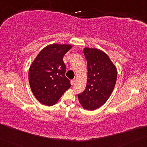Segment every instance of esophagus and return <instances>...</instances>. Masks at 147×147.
<instances>
[{"label": "esophagus", "instance_id": "34e87169", "mask_svg": "<svg viewBox=\"0 0 147 147\" xmlns=\"http://www.w3.org/2000/svg\"><path fill=\"white\" fill-rule=\"evenodd\" d=\"M70 83H71V85H74V84H75V80H71Z\"/></svg>", "mask_w": 147, "mask_h": 147}]
</instances>
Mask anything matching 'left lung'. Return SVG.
I'll list each match as a JSON object with an SVG mask.
<instances>
[{
	"instance_id": "obj_1",
	"label": "left lung",
	"mask_w": 147,
	"mask_h": 147,
	"mask_svg": "<svg viewBox=\"0 0 147 147\" xmlns=\"http://www.w3.org/2000/svg\"><path fill=\"white\" fill-rule=\"evenodd\" d=\"M87 62V81L85 91L78 94L84 109L94 110L107 102L114 89L117 68L105 52L96 48L83 49Z\"/></svg>"
}]
</instances>
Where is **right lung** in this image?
Returning a JSON list of instances; mask_svg holds the SVG:
<instances>
[{
	"label": "right lung",
	"instance_id": "right-lung-1",
	"mask_svg": "<svg viewBox=\"0 0 147 147\" xmlns=\"http://www.w3.org/2000/svg\"><path fill=\"white\" fill-rule=\"evenodd\" d=\"M72 47L67 44H52L45 47L31 63L29 83L33 95L42 105L53 106L71 87L65 76L63 57Z\"/></svg>",
	"mask_w": 147,
	"mask_h": 147
}]
</instances>
